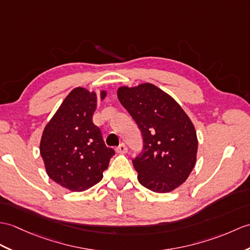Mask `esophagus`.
Returning <instances> with one entry per match:
<instances>
[{
  "label": "esophagus",
  "mask_w": 250,
  "mask_h": 250,
  "mask_svg": "<svg viewBox=\"0 0 250 250\" xmlns=\"http://www.w3.org/2000/svg\"><path fill=\"white\" fill-rule=\"evenodd\" d=\"M116 151H117L118 153H126L127 152V148H126V146H125V144H124V143H121L119 146L116 148Z\"/></svg>",
  "instance_id": "1"
}]
</instances>
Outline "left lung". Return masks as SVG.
<instances>
[{
	"instance_id": "obj_1",
	"label": "left lung",
	"mask_w": 250,
	"mask_h": 250,
	"mask_svg": "<svg viewBox=\"0 0 250 250\" xmlns=\"http://www.w3.org/2000/svg\"><path fill=\"white\" fill-rule=\"evenodd\" d=\"M120 103L142 132V152L133 159L143 187L168 193L180 187L196 164L195 126L173 98L153 84L119 87Z\"/></svg>"
}]
</instances>
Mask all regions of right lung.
I'll return each mask as SVG.
<instances>
[{
  "mask_svg": "<svg viewBox=\"0 0 250 250\" xmlns=\"http://www.w3.org/2000/svg\"><path fill=\"white\" fill-rule=\"evenodd\" d=\"M105 96L102 90L101 100ZM97 101L95 91L83 87L71 90L45 125L40 141L48 176L72 191H83L100 182L115 154L92 123Z\"/></svg>",
  "mask_w": 250,
  "mask_h": 250,
  "instance_id": "obj_1",
  "label": "right lung"
}]
</instances>
